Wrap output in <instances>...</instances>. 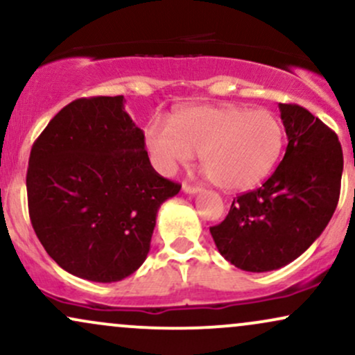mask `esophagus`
I'll return each mask as SVG.
<instances>
[{"label": "esophagus", "mask_w": 355, "mask_h": 355, "mask_svg": "<svg viewBox=\"0 0 355 355\" xmlns=\"http://www.w3.org/2000/svg\"><path fill=\"white\" fill-rule=\"evenodd\" d=\"M182 190L185 191V193H190V195H195L200 191V187H195V185H190V183H183Z\"/></svg>", "instance_id": "34e87169"}]
</instances>
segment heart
I'll list each match as a JSON object with an SVG mask.
<instances>
[{"label":"heart","instance_id":"b5f03b06","mask_svg":"<svg viewBox=\"0 0 355 355\" xmlns=\"http://www.w3.org/2000/svg\"><path fill=\"white\" fill-rule=\"evenodd\" d=\"M284 141V125L274 112L234 105L182 108L170 121L155 118L145 126L146 150L162 175H173L200 152L202 166L225 190H247L267 178Z\"/></svg>","mask_w":355,"mask_h":355}]
</instances>
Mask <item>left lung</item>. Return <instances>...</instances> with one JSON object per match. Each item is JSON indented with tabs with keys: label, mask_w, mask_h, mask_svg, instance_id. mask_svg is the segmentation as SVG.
I'll return each mask as SVG.
<instances>
[{
	"label": "left lung",
	"mask_w": 355,
	"mask_h": 355,
	"mask_svg": "<svg viewBox=\"0 0 355 355\" xmlns=\"http://www.w3.org/2000/svg\"><path fill=\"white\" fill-rule=\"evenodd\" d=\"M279 108L288 140L282 162L262 187L234 198L222 223L210 227L223 259L247 272L277 270L302 255L339 202V138L299 105Z\"/></svg>",
	"instance_id": "1"
}]
</instances>
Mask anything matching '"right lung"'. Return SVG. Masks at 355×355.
Segmentation results:
<instances>
[{
  "label": "right lung",
  "instance_id": "right-lung-1",
  "mask_svg": "<svg viewBox=\"0 0 355 355\" xmlns=\"http://www.w3.org/2000/svg\"><path fill=\"white\" fill-rule=\"evenodd\" d=\"M123 96L60 110L35 141L26 173L36 237L63 270L118 282L145 262L160 205L182 189L150 164Z\"/></svg>",
  "mask_w": 355,
  "mask_h": 355
}]
</instances>
